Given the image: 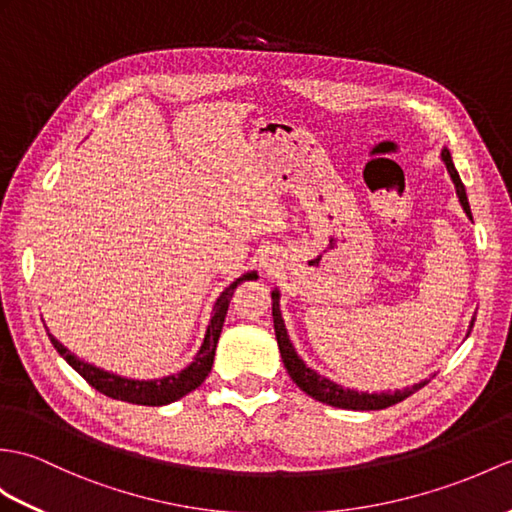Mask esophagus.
<instances>
[{
  "label": "esophagus",
  "instance_id": "1",
  "mask_svg": "<svg viewBox=\"0 0 512 512\" xmlns=\"http://www.w3.org/2000/svg\"><path fill=\"white\" fill-rule=\"evenodd\" d=\"M261 266H264V268H268V270L272 272V266H275V259H270V257H264V259H261Z\"/></svg>",
  "mask_w": 512,
  "mask_h": 512
}]
</instances>
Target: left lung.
I'll return each mask as SVG.
<instances>
[{
	"label": "left lung",
	"instance_id": "obj_1",
	"mask_svg": "<svg viewBox=\"0 0 512 512\" xmlns=\"http://www.w3.org/2000/svg\"><path fill=\"white\" fill-rule=\"evenodd\" d=\"M441 159L445 161L447 165V172L451 176V181H454L456 185V196L460 200L462 209H465V213L471 218V207H469V198H467V192H465V185H462L460 176L454 168V161H451V154L447 148L441 150ZM279 299L281 294L279 290L275 288L272 290V318H275V334H277V344H279V351H281V360H283V366L285 371H288V375L292 377V382L299 386L305 395H310L312 399L320 401V403H327V406H334V408H342V410H384L388 406H395V403L403 401L406 397H410L412 392H417L419 388H423L427 384V379H423V382L419 384H412V386H406V388H397V390H384V392H358L353 388H344L336 382H331V379L318 375L314 368L307 366L301 358L299 353L294 351L292 342H290V336H288V329H285V323L281 318V307H279ZM475 320V318H473ZM473 320L469 325V331L467 336L471 334L473 329Z\"/></svg>",
	"mask_w": 512,
	"mask_h": 512
}]
</instances>
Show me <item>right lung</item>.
<instances>
[{"instance_id":"1","label":"right lung","mask_w":512,"mask_h":512,"mask_svg":"<svg viewBox=\"0 0 512 512\" xmlns=\"http://www.w3.org/2000/svg\"><path fill=\"white\" fill-rule=\"evenodd\" d=\"M257 279L255 270H248L240 279H235L229 288H224V292L218 296L216 305H213L211 312V320L205 331V340H202L200 349L196 353L194 362L185 366L183 371L172 373L168 377H159V379H130V377H122L111 371H104L100 366H93L85 360H80L78 355L71 353L63 342H58L50 331V336L54 349L61 353V358L74 368V371L87 379V384L93 386L102 395L117 399V401H126V403H137V406H168V403L185 397L187 392L196 390L202 382H205L207 375L211 373L213 366V355H216V347H218V338L222 334V325L224 318H227L229 312V303L231 296L235 292L237 285L242 281H253Z\"/></svg>"}]
</instances>
